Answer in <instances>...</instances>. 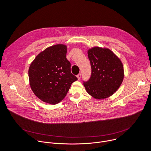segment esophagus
Here are the masks:
<instances>
[{"label": "esophagus", "instance_id": "34e87169", "mask_svg": "<svg viewBox=\"0 0 151 151\" xmlns=\"http://www.w3.org/2000/svg\"><path fill=\"white\" fill-rule=\"evenodd\" d=\"M77 78H78V79L79 80L81 79V73H79L77 75Z\"/></svg>", "mask_w": 151, "mask_h": 151}]
</instances>
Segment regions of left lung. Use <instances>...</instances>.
<instances>
[{"instance_id":"obj_1","label":"left lung","mask_w":151,"mask_h":151,"mask_svg":"<svg viewBox=\"0 0 151 151\" xmlns=\"http://www.w3.org/2000/svg\"><path fill=\"white\" fill-rule=\"evenodd\" d=\"M88 57L91 74L88 81H83L87 92L96 99L111 96L123 82L122 63L110 50L98 47L89 50Z\"/></svg>"}]
</instances>
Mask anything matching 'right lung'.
<instances>
[{"mask_svg":"<svg viewBox=\"0 0 151 151\" xmlns=\"http://www.w3.org/2000/svg\"><path fill=\"white\" fill-rule=\"evenodd\" d=\"M66 52L67 47L63 44L48 47L29 66L28 76L31 89L45 103H59L66 95L72 83L78 80L71 73Z\"/></svg>","mask_w":151,"mask_h":151,"instance_id":"1","label":"right lung"}]
</instances>
